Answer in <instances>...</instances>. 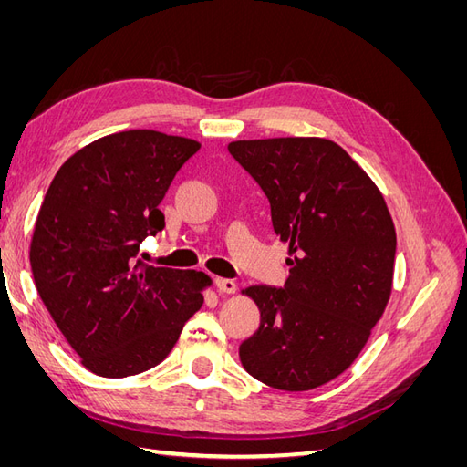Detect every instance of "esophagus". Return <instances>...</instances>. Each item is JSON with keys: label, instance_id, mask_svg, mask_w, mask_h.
I'll list each match as a JSON object with an SVG mask.
<instances>
[{"label": "esophagus", "instance_id": "obj_1", "mask_svg": "<svg viewBox=\"0 0 467 467\" xmlns=\"http://www.w3.org/2000/svg\"><path fill=\"white\" fill-rule=\"evenodd\" d=\"M214 286L222 294H234L235 292V282L230 278H214Z\"/></svg>", "mask_w": 467, "mask_h": 467}]
</instances>
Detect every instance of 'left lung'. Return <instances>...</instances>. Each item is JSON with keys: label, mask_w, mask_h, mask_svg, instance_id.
Segmentation results:
<instances>
[{"label": "left lung", "mask_w": 467, "mask_h": 467, "mask_svg": "<svg viewBox=\"0 0 467 467\" xmlns=\"http://www.w3.org/2000/svg\"><path fill=\"white\" fill-rule=\"evenodd\" d=\"M228 151L257 181L273 230L292 253L285 285L245 290L261 321L239 358L266 386L314 389L348 368L384 314L391 216L370 177L331 140H239Z\"/></svg>", "instance_id": "1"}]
</instances>
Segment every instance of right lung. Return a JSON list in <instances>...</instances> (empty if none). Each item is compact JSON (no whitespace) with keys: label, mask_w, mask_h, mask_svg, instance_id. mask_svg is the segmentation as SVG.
<instances>
[{"label":"right lung","mask_w":467,"mask_h":467,"mask_svg":"<svg viewBox=\"0 0 467 467\" xmlns=\"http://www.w3.org/2000/svg\"><path fill=\"white\" fill-rule=\"evenodd\" d=\"M199 150L194 140L155 130L117 132L74 153L50 182L31 244L35 285L97 376L153 368L202 306L204 273L138 257L140 244L163 230L158 206Z\"/></svg>","instance_id":"1"}]
</instances>
